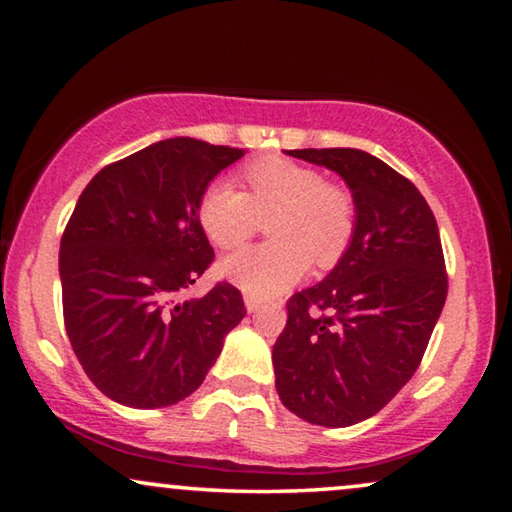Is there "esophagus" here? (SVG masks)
<instances>
[{
    "label": "esophagus",
    "mask_w": 512,
    "mask_h": 512,
    "mask_svg": "<svg viewBox=\"0 0 512 512\" xmlns=\"http://www.w3.org/2000/svg\"><path fill=\"white\" fill-rule=\"evenodd\" d=\"M244 302H246L248 314H255V311H259V309H262V305H264V300H262V298L250 296V293H246V296H244Z\"/></svg>",
    "instance_id": "esophagus-1"
}]
</instances>
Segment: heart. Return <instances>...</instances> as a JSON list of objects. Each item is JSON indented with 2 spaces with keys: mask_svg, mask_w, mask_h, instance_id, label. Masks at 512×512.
Wrapping results in <instances>:
<instances>
[{
  "mask_svg": "<svg viewBox=\"0 0 512 512\" xmlns=\"http://www.w3.org/2000/svg\"><path fill=\"white\" fill-rule=\"evenodd\" d=\"M248 194L230 180H216L198 203V221L219 248H237L268 219L273 241L221 259L219 273L250 296L271 298L309 273L311 262L334 266L348 250L357 212L350 192L325 183L305 164L271 158L244 173Z\"/></svg>",
  "mask_w": 512,
  "mask_h": 512,
  "instance_id": "1",
  "label": "heart"
}]
</instances>
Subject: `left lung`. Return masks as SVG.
I'll return each mask as SVG.
<instances>
[{
    "label": "left lung",
    "mask_w": 512,
    "mask_h": 512,
    "mask_svg": "<svg viewBox=\"0 0 512 512\" xmlns=\"http://www.w3.org/2000/svg\"><path fill=\"white\" fill-rule=\"evenodd\" d=\"M289 155L339 173L357 223L325 280L289 300L273 345L275 388L298 418L350 427L384 409L418 370L447 298L443 246L418 187L375 155Z\"/></svg>",
    "instance_id": "1"
}]
</instances>
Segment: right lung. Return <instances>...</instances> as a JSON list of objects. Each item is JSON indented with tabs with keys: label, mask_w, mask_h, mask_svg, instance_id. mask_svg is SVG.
Wrapping results in <instances>:
<instances>
[{
	"label": "right lung",
	"mask_w": 512,
	"mask_h": 512,
	"mask_svg": "<svg viewBox=\"0 0 512 512\" xmlns=\"http://www.w3.org/2000/svg\"><path fill=\"white\" fill-rule=\"evenodd\" d=\"M244 153L171 137L103 167L79 196L60 239L63 316L76 359L110 400H185L246 316L228 282L183 296L214 259L198 203Z\"/></svg>",
	"instance_id": "right-lung-1"
}]
</instances>
